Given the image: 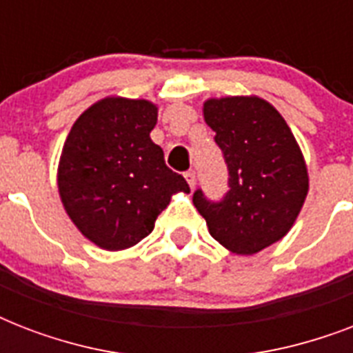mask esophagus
<instances>
[{
  "label": "esophagus",
  "mask_w": 353,
  "mask_h": 353,
  "mask_svg": "<svg viewBox=\"0 0 353 353\" xmlns=\"http://www.w3.org/2000/svg\"><path fill=\"white\" fill-rule=\"evenodd\" d=\"M185 179H187L188 187H190V188L196 187V172H194V170H188L187 174H185Z\"/></svg>",
  "instance_id": "esophagus-1"
}]
</instances>
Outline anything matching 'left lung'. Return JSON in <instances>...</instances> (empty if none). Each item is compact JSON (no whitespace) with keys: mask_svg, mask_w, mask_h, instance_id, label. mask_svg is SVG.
Masks as SVG:
<instances>
[{"mask_svg":"<svg viewBox=\"0 0 353 353\" xmlns=\"http://www.w3.org/2000/svg\"><path fill=\"white\" fill-rule=\"evenodd\" d=\"M229 168V192L210 203L201 190L194 205L210 236L231 252L249 256L282 240L306 201L310 177L302 150L284 117L256 95L203 102Z\"/></svg>","mask_w":353,"mask_h":353,"instance_id":"8db88e82","label":"left lung"}]
</instances>
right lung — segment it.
<instances>
[{
	"label": "right lung",
	"mask_w": 353,
	"mask_h": 353,
	"mask_svg": "<svg viewBox=\"0 0 353 353\" xmlns=\"http://www.w3.org/2000/svg\"><path fill=\"white\" fill-rule=\"evenodd\" d=\"M155 122L154 102L104 97L74 121L63 143L58 194L74 227L101 249L139 243L174 194L190 192L150 139Z\"/></svg>",
	"instance_id": "obj_1"
}]
</instances>
